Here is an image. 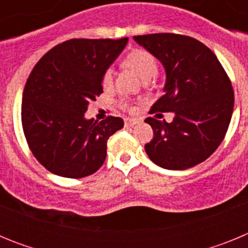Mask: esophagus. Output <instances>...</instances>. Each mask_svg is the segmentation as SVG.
<instances>
[{"instance_id":"esophagus-1","label":"esophagus","mask_w":248,"mask_h":248,"mask_svg":"<svg viewBox=\"0 0 248 248\" xmlns=\"http://www.w3.org/2000/svg\"><path fill=\"white\" fill-rule=\"evenodd\" d=\"M139 123V120L138 119H131V118H126L125 120H124V125L126 126V128H129V126H134L135 124H138Z\"/></svg>"}]
</instances>
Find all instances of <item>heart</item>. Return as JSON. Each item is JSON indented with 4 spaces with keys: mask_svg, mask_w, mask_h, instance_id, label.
I'll list each match as a JSON object with an SVG mask.
<instances>
[{
    "mask_svg": "<svg viewBox=\"0 0 248 248\" xmlns=\"http://www.w3.org/2000/svg\"><path fill=\"white\" fill-rule=\"evenodd\" d=\"M126 67L135 72L143 80L150 79L157 73V61L153 53L144 48H135L126 54L124 59ZM113 80V71L107 69L103 73L102 82L104 85H109ZM125 105V103H124Z\"/></svg>",
    "mask_w": 248,
    "mask_h": 248,
    "instance_id": "1",
    "label": "heart"
}]
</instances>
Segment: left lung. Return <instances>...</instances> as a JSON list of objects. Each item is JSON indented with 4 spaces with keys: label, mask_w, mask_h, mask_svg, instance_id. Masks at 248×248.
<instances>
[{
    "label": "left lung",
    "mask_w": 248,
    "mask_h": 248,
    "mask_svg": "<svg viewBox=\"0 0 248 248\" xmlns=\"http://www.w3.org/2000/svg\"><path fill=\"white\" fill-rule=\"evenodd\" d=\"M166 72L164 95L150 113L175 114L171 123L146 118L154 138L145 145L153 163L185 170L205 161L223 140L233 111L231 80L217 57L189 36L154 33L134 36Z\"/></svg>",
    "instance_id": "8db88e82"
}]
</instances>
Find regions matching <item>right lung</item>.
<instances>
[{"mask_svg": "<svg viewBox=\"0 0 248 248\" xmlns=\"http://www.w3.org/2000/svg\"><path fill=\"white\" fill-rule=\"evenodd\" d=\"M128 38L69 39L39 59L22 97V128L32 154L48 171L79 179L104 163L109 137L122 118L85 119L88 104L103 93L102 77Z\"/></svg>", "mask_w": 248, "mask_h": 248, "instance_id": "1", "label": "right lung"}]
</instances>
